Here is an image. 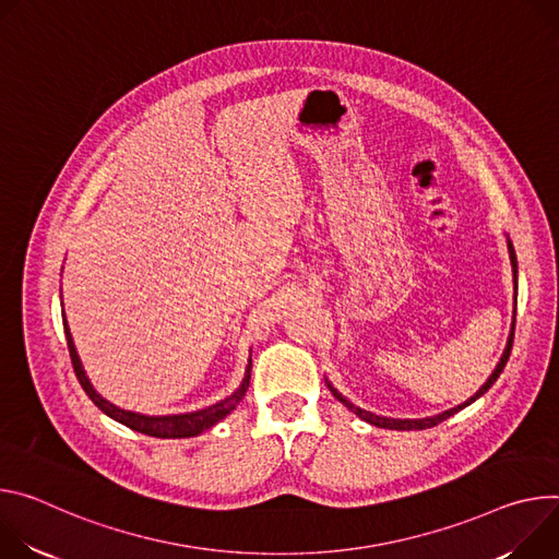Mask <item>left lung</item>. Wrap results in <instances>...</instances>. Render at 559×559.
Masks as SVG:
<instances>
[{"label": "left lung", "mask_w": 559, "mask_h": 559, "mask_svg": "<svg viewBox=\"0 0 559 559\" xmlns=\"http://www.w3.org/2000/svg\"><path fill=\"white\" fill-rule=\"evenodd\" d=\"M509 255H511V264H513V273H515V280H518V260H515V248H513V243L509 241ZM518 284V282H515ZM513 335H515V320H513V326H511V335H509V344H507V348H504V355H502V359H500V364L495 366V370H492V376L486 380V384L471 397V400H466L464 404H460V406H455V408H451V411H447V413H442V415H436V417H424V419H391V417H380V415H373V413H368V411H361V408H357V406H353L346 397H342L329 382V389H331V393L344 404V406H348L357 417H361L364 421H368V424H376V426H380V428H391V430H421V428H430V426H438L440 421H444L447 417H451V415H455L457 411H462L464 406H468V404H473L477 397H481L492 384H495V380L500 378V373L504 370V366H507V361H509V355H511V348H513Z\"/></svg>", "instance_id": "8db88e82"}]
</instances>
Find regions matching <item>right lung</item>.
Returning a JSON list of instances; mask_svg holds the SVG:
<instances>
[{
	"label": "right lung",
	"instance_id": "obj_1",
	"mask_svg": "<svg viewBox=\"0 0 559 559\" xmlns=\"http://www.w3.org/2000/svg\"><path fill=\"white\" fill-rule=\"evenodd\" d=\"M64 333H67V342H69V353H71V361H73V368H75V376L82 384V389L86 391V395L95 402L97 408H102L108 417L117 419L119 424L129 426L138 432H144V436H151V438H164V440H179V438H195L200 436L202 430L211 428L213 424H217L219 419H224L237 404L239 400L243 397L246 389H248V382H251V357H248V366H246V376H243V382L241 386L226 400L204 408V411H195V413H183V415H166V417H146V415H140V413H131V411H121L117 406H112L110 402H106L88 382L84 368H82V361H80V355L75 350V344H73V337H71V331H69V324H67V318H64Z\"/></svg>",
	"mask_w": 559,
	"mask_h": 559
}]
</instances>
